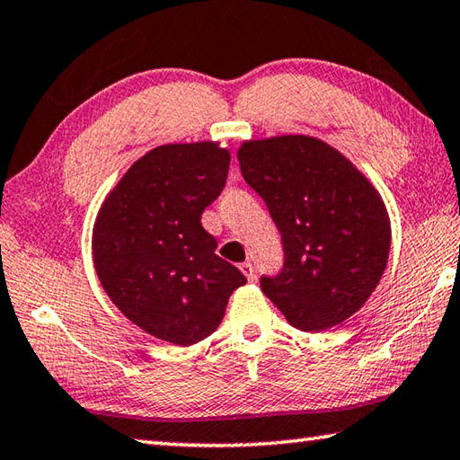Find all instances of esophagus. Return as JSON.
<instances>
[{
	"label": "esophagus",
	"mask_w": 460,
	"mask_h": 460,
	"mask_svg": "<svg viewBox=\"0 0 460 460\" xmlns=\"http://www.w3.org/2000/svg\"><path fill=\"white\" fill-rule=\"evenodd\" d=\"M240 270L244 272V277H246L248 280H254V279H256V272H254L252 262H243V264H240Z\"/></svg>",
	"instance_id": "1"
}]
</instances>
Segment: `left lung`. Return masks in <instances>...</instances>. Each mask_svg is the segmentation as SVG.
<instances>
[{
    "instance_id": "obj_1",
    "label": "left lung",
    "mask_w": 460,
    "mask_h": 460,
    "mask_svg": "<svg viewBox=\"0 0 460 460\" xmlns=\"http://www.w3.org/2000/svg\"><path fill=\"white\" fill-rule=\"evenodd\" d=\"M238 161L283 243V269L261 277L262 293L303 332L340 325L369 299L388 262L390 217L380 193L315 137L246 141Z\"/></svg>"
}]
</instances>
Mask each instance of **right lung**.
Returning <instances> with one entry per match:
<instances>
[{"instance_id":"obj_1","label":"right lung","mask_w":460,"mask_h":460,"mask_svg":"<svg viewBox=\"0 0 460 460\" xmlns=\"http://www.w3.org/2000/svg\"><path fill=\"white\" fill-rule=\"evenodd\" d=\"M228 167L217 143L161 145L128 167L96 216L93 259L104 293L157 340L183 348L206 340L246 283L201 226Z\"/></svg>"}]
</instances>
